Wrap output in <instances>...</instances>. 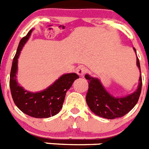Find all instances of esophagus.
Instances as JSON below:
<instances>
[{"label": "esophagus", "mask_w": 149, "mask_h": 149, "mask_svg": "<svg viewBox=\"0 0 149 149\" xmlns=\"http://www.w3.org/2000/svg\"><path fill=\"white\" fill-rule=\"evenodd\" d=\"M76 72H77V74L79 76H83L87 72V68L84 67V66H80V67L77 68Z\"/></svg>", "instance_id": "34e87169"}]
</instances>
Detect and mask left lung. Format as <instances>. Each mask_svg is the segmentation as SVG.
I'll return each instance as SVG.
<instances>
[{
    "instance_id": "8db88e82",
    "label": "left lung",
    "mask_w": 149,
    "mask_h": 149,
    "mask_svg": "<svg viewBox=\"0 0 149 149\" xmlns=\"http://www.w3.org/2000/svg\"><path fill=\"white\" fill-rule=\"evenodd\" d=\"M136 53L135 48H133ZM136 65L141 73L140 65L136 57ZM88 80L89 89L86 96L87 104L90 110L97 115L106 119L121 118L131 111L136 105L142 90V76L139 79L138 87L132 93L123 97H115L105 90L100 80L96 77L85 74Z\"/></svg>"
}]
</instances>
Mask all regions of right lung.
<instances>
[{"label":"right lung","mask_w":149,"mask_h":149,"mask_svg":"<svg viewBox=\"0 0 149 149\" xmlns=\"http://www.w3.org/2000/svg\"><path fill=\"white\" fill-rule=\"evenodd\" d=\"M33 29L22 38L13 58L10 77V87L14 103L25 114L35 118H47L59 112L64 102L66 92L79 76L75 73L62 74L45 90L32 93L25 90L16 81L18 58L25 44L30 38Z\"/></svg>","instance_id":"right-lung-1"}]
</instances>
